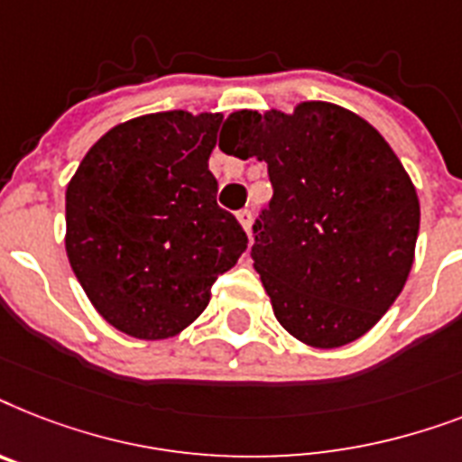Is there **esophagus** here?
<instances>
[{"mask_svg": "<svg viewBox=\"0 0 462 462\" xmlns=\"http://www.w3.org/2000/svg\"><path fill=\"white\" fill-rule=\"evenodd\" d=\"M238 221H241V226L245 228V234H250V226H253V212H250V209H241V212H238Z\"/></svg>", "mask_w": 462, "mask_h": 462, "instance_id": "34e87169", "label": "esophagus"}]
</instances>
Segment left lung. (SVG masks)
Returning a JSON list of instances; mask_svg holds the SVG:
<instances>
[{"label":"left lung","instance_id":"8db88e82","mask_svg":"<svg viewBox=\"0 0 462 462\" xmlns=\"http://www.w3.org/2000/svg\"><path fill=\"white\" fill-rule=\"evenodd\" d=\"M224 128V152L267 162L274 195L250 254L279 324L315 348L367 334L403 291L420 231L418 193L389 143L329 102L243 109Z\"/></svg>","mask_w":462,"mask_h":462}]
</instances>
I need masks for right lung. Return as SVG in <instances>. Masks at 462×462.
Returning a JSON list of instances; mask_svg holds the SVG:
<instances>
[{
  "label": "right lung",
  "instance_id": "add662e5",
  "mask_svg": "<svg viewBox=\"0 0 462 462\" xmlns=\"http://www.w3.org/2000/svg\"><path fill=\"white\" fill-rule=\"evenodd\" d=\"M221 114L160 112L105 133L66 188V254L119 331L160 341L208 308L248 236L217 205L209 154Z\"/></svg>",
  "mask_w": 462,
  "mask_h": 462
}]
</instances>
